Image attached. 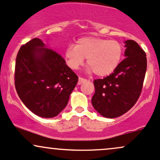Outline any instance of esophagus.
<instances>
[{"mask_svg":"<svg viewBox=\"0 0 160 160\" xmlns=\"http://www.w3.org/2000/svg\"><path fill=\"white\" fill-rule=\"evenodd\" d=\"M87 82V79H85V78H82V77H79V78H78V85H80V84H83V83H84V82Z\"/></svg>","mask_w":160,"mask_h":160,"instance_id":"1","label":"esophagus"}]
</instances>
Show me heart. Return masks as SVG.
<instances>
[{"label":"heart","mask_w":160,"mask_h":160,"mask_svg":"<svg viewBox=\"0 0 160 160\" xmlns=\"http://www.w3.org/2000/svg\"><path fill=\"white\" fill-rule=\"evenodd\" d=\"M123 48L114 39L85 37L77 40L76 46H69L65 51V58L69 67L77 69L87 58L89 70L98 76L112 74L121 63Z\"/></svg>","instance_id":"heart-1"}]
</instances>
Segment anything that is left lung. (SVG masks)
<instances>
[{"label": "left lung", "mask_w": 160, "mask_h": 160, "mask_svg": "<svg viewBox=\"0 0 160 160\" xmlns=\"http://www.w3.org/2000/svg\"><path fill=\"white\" fill-rule=\"evenodd\" d=\"M126 58L104 78L93 81L92 105L103 117L114 118L128 112L139 98L147 70L146 54L134 40L125 41Z\"/></svg>", "instance_id": "left-lung-1"}]
</instances>
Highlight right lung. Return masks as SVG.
<instances>
[{
	"label": "right lung",
	"instance_id": "add662e5",
	"mask_svg": "<svg viewBox=\"0 0 160 160\" xmlns=\"http://www.w3.org/2000/svg\"><path fill=\"white\" fill-rule=\"evenodd\" d=\"M78 76L54 51L33 38L20 48L15 67L18 97L33 113L42 118L57 116L68 103Z\"/></svg>",
	"mask_w": 160,
	"mask_h": 160
}]
</instances>
